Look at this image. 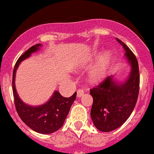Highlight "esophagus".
I'll return each mask as SVG.
<instances>
[{
	"label": "esophagus",
	"instance_id": "1",
	"mask_svg": "<svg viewBox=\"0 0 154 154\" xmlns=\"http://www.w3.org/2000/svg\"><path fill=\"white\" fill-rule=\"evenodd\" d=\"M84 90L83 89H79L77 91V97H82L84 95Z\"/></svg>",
	"mask_w": 154,
	"mask_h": 154
}]
</instances>
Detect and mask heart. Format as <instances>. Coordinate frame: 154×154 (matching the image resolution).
<instances>
[{
	"instance_id": "obj_1",
	"label": "heart",
	"mask_w": 154,
	"mask_h": 154,
	"mask_svg": "<svg viewBox=\"0 0 154 154\" xmlns=\"http://www.w3.org/2000/svg\"><path fill=\"white\" fill-rule=\"evenodd\" d=\"M108 62H109V56L106 55L102 60L100 64L91 72L90 74V80L94 83L100 82L103 79L106 75V69H107Z\"/></svg>"
}]
</instances>
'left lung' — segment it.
<instances>
[{
    "mask_svg": "<svg viewBox=\"0 0 154 154\" xmlns=\"http://www.w3.org/2000/svg\"><path fill=\"white\" fill-rule=\"evenodd\" d=\"M116 39L125 49L132 69L124 84L116 83L113 77L108 76L90 90L94 100L91 116L94 126L102 132H110L124 124L135 108L139 93L140 75L136 57L124 42Z\"/></svg>",
    "mask_w": 154,
    "mask_h": 154,
    "instance_id": "8db88e82",
    "label": "left lung"
}]
</instances>
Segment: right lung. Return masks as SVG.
<instances>
[{
	"instance_id": "1",
	"label": "right lung",
	"mask_w": 154,
	"mask_h": 154,
	"mask_svg": "<svg viewBox=\"0 0 154 154\" xmlns=\"http://www.w3.org/2000/svg\"><path fill=\"white\" fill-rule=\"evenodd\" d=\"M40 45L41 44H36L31 46L16 61L13 73V91L16 112L22 121L39 133L49 134L56 132L63 126L71 106L76 98V92L70 97H63L58 91H55L49 101L36 107L27 106L21 100L15 87L16 69L22 60L37 51Z\"/></svg>"
}]
</instances>
